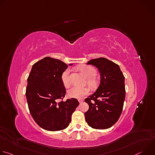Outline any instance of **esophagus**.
I'll list each match as a JSON object with an SVG mask.
<instances>
[{
	"mask_svg": "<svg viewBox=\"0 0 155 155\" xmlns=\"http://www.w3.org/2000/svg\"><path fill=\"white\" fill-rule=\"evenodd\" d=\"M78 101V102H79L80 103H81V102H83L84 99H79Z\"/></svg>",
	"mask_w": 155,
	"mask_h": 155,
	"instance_id": "1",
	"label": "esophagus"
}]
</instances>
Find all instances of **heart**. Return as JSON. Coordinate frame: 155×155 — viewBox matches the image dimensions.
<instances>
[{"label": "heart", "mask_w": 155, "mask_h": 155, "mask_svg": "<svg viewBox=\"0 0 155 155\" xmlns=\"http://www.w3.org/2000/svg\"><path fill=\"white\" fill-rule=\"evenodd\" d=\"M79 71L87 78L86 82L90 87L94 88L97 84V80L94 78L96 74V69L91 65H82L78 67ZM70 69H65L61 75V81L63 85L65 87H69L71 85L69 80ZM90 93V88L87 87H72L68 91V96L70 98L81 99L84 96L87 95Z\"/></svg>", "instance_id": "b5f03b06"}]
</instances>
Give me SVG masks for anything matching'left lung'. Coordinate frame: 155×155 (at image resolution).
<instances>
[{"mask_svg": "<svg viewBox=\"0 0 155 155\" xmlns=\"http://www.w3.org/2000/svg\"><path fill=\"white\" fill-rule=\"evenodd\" d=\"M87 64L98 69L101 83L96 92L84 99L89 105L85 120L94 129H108L117 122L122 112L126 96L124 77L118 64L105 58L90 60Z\"/></svg>", "mask_w": 155, "mask_h": 155, "instance_id": "8db88e82", "label": "left lung"}]
</instances>
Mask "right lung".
Wrapping results in <instances>:
<instances>
[{
	"mask_svg": "<svg viewBox=\"0 0 155 155\" xmlns=\"http://www.w3.org/2000/svg\"><path fill=\"white\" fill-rule=\"evenodd\" d=\"M68 68L59 59L45 57L32 65L28 78L26 96L30 114L35 123L47 130L65 129L79 105L75 98L59 102L66 93L61 75Z\"/></svg>",
	"mask_w": 155,
	"mask_h": 155,
	"instance_id": "obj_1",
	"label": "right lung"
}]
</instances>
